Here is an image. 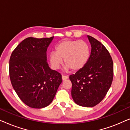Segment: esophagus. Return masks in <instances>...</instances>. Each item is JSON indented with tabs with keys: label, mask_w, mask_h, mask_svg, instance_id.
<instances>
[{
	"label": "esophagus",
	"mask_w": 130,
	"mask_h": 130,
	"mask_svg": "<svg viewBox=\"0 0 130 130\" xmlns=\"http://www.w3.org/2000/svg\"><path fill=\"white\" fill-rule=\"evenodd\" d=\"M68 79V76L66 75H62V80H66Z\"/></svg>",
	"instance_id": "obj_1"
}]
</instances>
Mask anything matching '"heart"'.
Wrapping results in <instances>:
<instances>
[{
	"label": "heart",
	"mask_w": 130,
	"mask_h": 130,
	"mask_svg": "<svg viewBox=\"0 0 130 130\" xmlns=\"http://www.w3.org/2000/svg\"><path fill=\"white\" fill-rule=\"evenodd\" d=\"M89 53V47L85 41L64 40L57 44L55 53H50L49 61L53 69H58L64 59L67 69L78 71L86 64Z\"/></svg>",
	"instance_id": "1"
}]
</instances>
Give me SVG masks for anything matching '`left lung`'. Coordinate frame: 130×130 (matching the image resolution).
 I'll return each mask as SVG.
<instances>
[{
    "instance_id": "obj_1",
    "label": "left lung",
    "mask_w": 130,
    "mask_h": 130,
    "mask_svg": "<svg viewBox=\"0 0 130 130\" xmlns=\"http://www.w3.org/2000/svg\"><path fill=\"white\" fill-rule=\"evenodd\" d=\"M91 53L86 64L69 76L72 96L76 104L93 107L102 101L111 86L113 66L111 56L103 44L88 35Z\"/></svg>"
}]
</instances>
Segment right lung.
<instances>
[{"label":"right lung","instance_id":"add662e5","mask_svg":"<svg viewBox=\"0 0 130 130\" xmlns=\"http://www.w3.org/2000/svg\"><path fill=\"white\" fill-rule=\"evenodd\" d=\"M53 38L28 37L10 56L12 85L21 100L31 108L49 105L62 82L61 74L51 70L47 62V48Z\"/></svg>","mask_w":130,"mask_h":130}]
</instances>
